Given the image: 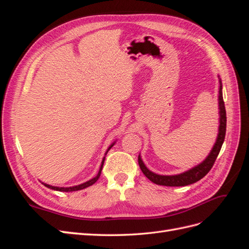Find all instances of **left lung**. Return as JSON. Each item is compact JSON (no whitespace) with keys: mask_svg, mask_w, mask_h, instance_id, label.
Instances as JSON below:
<instances>
[{"mask_svg":"<svg viewBox=\"0 0 249 249\" xmlns=\"http://www.w3.org/2000/svg\"><path fill=\"white\" fill-rule=\"evenodd\" d=\"M220 86H219V114H220V120H219V133H218V137L216 140V143L214 144V147L211 150L210 155L207 157V159L200 163L197 166L193 167L192 169L188 170L186 172L180 173V175L177 176H159L156 173L148 170L144 163L142 162L140 156L138 157V163L141 171L144 173V176L152 180L153 183L161 186H169V187H182L193 184L197 182L200 178L205 177L207 173L213 167V165L217 159L218 155L221 149V146L223 144L224 137H225V131H227V112H225V106L223 102L222 96V83L221 80H219Z\"/></svg>","mask_w":249,"mask_h":249,"instance_id":"obj_1","label":"left lung"}]
</instances>
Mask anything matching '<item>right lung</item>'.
Wrapping results in <instances>:
<instances>
[{
	"label": "right lung",
	"mask_w": 249,
	"mask_h": 249,
	"mask_svg": "<svg viewBox=\"0 0 249 249\" xmlns=\"http://www.w3.org/2000/svg\"><path fill=\"white\" fill-rule=\"evenodd\" d=\"M114 145V143H113V144L108 148V150ZM108 153V152H107ZM104 161H105V158L103 159V162H102V165H101V168H100V171H99V173H97V176L95 177V178H91L90 180H88V182H86V183H83V184H81V185H78V186H74V187H69V188H59V187H54V186H50V185H47V184H43L44 186H47L48 188H50V189H53V190H57V191H63V192H72V191H78V190H82V189H84V188H87V187H89V186H91V185H93L97 179H99V178H100V176H101V172H102V169H103V165H104Z\"/></svg>",
	"instance_id": "right-lung-1"
}]
</instances>
